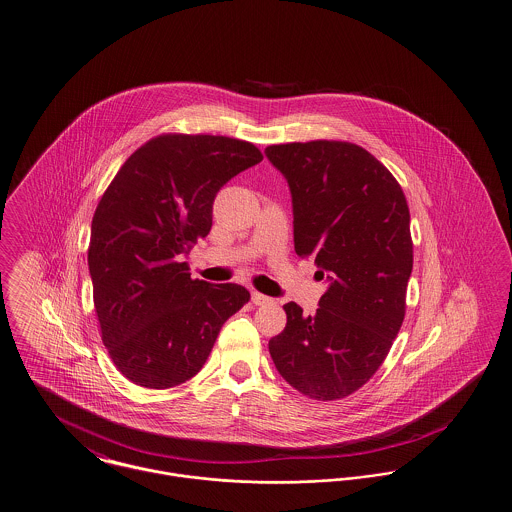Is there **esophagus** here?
Segmentation results:
<instances>
[{"mask_svg": "<svg viewBox=\"0 0 512 512\" xmlns=\"http://www.w3.org/2000/svg\"><path fill=\"white\" fill-rule=\"evenodd\" d=\"M251 301H253L255 305H268V303H272V299H270L268 295H263V293L259 292L251 293Z\"/></svg>", "mask_w": 512, "mask_h": 512, "instance_id": "34e87169", "label": "esophagus"}]
</instances>
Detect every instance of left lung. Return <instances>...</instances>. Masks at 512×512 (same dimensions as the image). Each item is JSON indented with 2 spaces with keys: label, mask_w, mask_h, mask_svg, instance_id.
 Instances as JSON below:
<instances>
[{
  "label": "left lung",
  "mask_w": 512,
  "mask_h": 512,
  "mask_svg": "<svg viewBox=\"0 0 512 512\" xmlns=\"http://www.w3.org/2000/svg\"><path fill=\"white\" fill-rule=\"evenodd\" d=\"M292 192L293 244L328 280L315 315L286 303V328L268 341L282 378L317 401L363 388L390 353L413 270L411 215L399 182L349 142L268 146Z\"/></svg>",
  "instance_id": "1"
}]
</instances>
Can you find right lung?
<instances>
[{"label": "right lung", "mask_w": 512, "mask_h": 512, "mask_svg": "<svg viewBox=\"0 0 512 512\" xmlns=\"http://www.w3.org/2000/svg\"><path fill=\"white\" fill-rule=\"evenodd\" d=\"M261 161L244 140L161 134L101 195L88 247L94 305L109 357L136 386L194 378L222 324L249 301L244 286L192 280L182 257L209 234L220 188Z\"/></svg>", "instance_id": "1"}]
</instances>
